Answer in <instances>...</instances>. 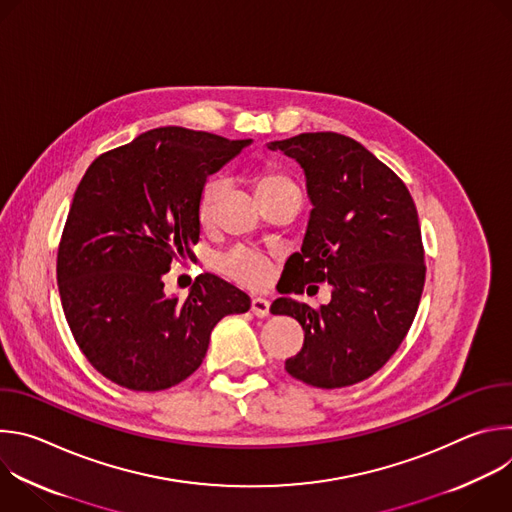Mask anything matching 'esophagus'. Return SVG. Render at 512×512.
<instances>
[{
  "label": "esophagus",
  "instance_id": "esophagus-1",
  "mask_svg": "<svg viewBox=\"0 0 512 512\" xmlns=\"http://www.w3.org/2000/svg\"><path fill=\"white\" fill-rule=\"evenodd\" d=\"M251 312L259 318H265L269 316V302L265 298H253L251 300Z\"/></svg>",
  "mask_w": 512,
  "mask_h": 512
}]
</instances>
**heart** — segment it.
<instances>
[{
    "label": "heart",
    "instance_id": "heart-1",
    "mask_svg": "<svg viewBox=\"0 0 512 512\" xmlns=\"http://www.w3.org/2000/svg\"><path fill=\"white\" fill-rule=\"evenodd\" d=\"M285 188H296V184L279 172H265L257 178L259 198L265 194L277 192V190H285ZM223 190H225L223 178H210L204 184V188L198 196V221L202 225H208L212 221L216 204L223 196ZM218 269H221L227 277H231L239 283H245V285H263V283H267V279L271 275L269 259L257 251L243 249V247L233 249L218 259Z\"/></svg>",
    "mask_w": 512,
    "mask_h": 512
}]
</instances>
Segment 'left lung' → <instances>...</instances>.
Returning <instances> with one entry per match:
<instances>
[{
  "instance_id": "left-lung-1",
  "label": "left lung",
  "mask_w": 512,
  "mask_h": 512,
  "mask_svg": "<svg viewBox=\"0 0 512 512\" xmlns=\"http://www.w3.org/2000/svg\"><path fill=\"white\" fill-rule=\"evenodd\" d=\"M267 148L304 168L314 206L302 251L285 263L281 294L332 285L320 310L291 298L271 304V314L304 328V346L285 360V371L320 389L360 383L395 354L419 308L425 263L415 202L403 180L352 137L300 133Z\"/></svg>"
}]
</instances>
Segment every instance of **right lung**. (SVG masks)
<instances>
[{
    "label": "right lung",
    "instance_id": "right-lung-1",
    "mask_svg": "<svg viewBox=\"0 0 512 512\" xmlns=\"http://www.w3.org/2000/svg\"><path fill=\"white\" fill-rule=\"evenodd\" d=\"M251 139L158 127L101 154L85 172L62 231L56 281L68 328L93 367L131 391L188 379L210 332L251 300L212 273L186 300L164 294V273L192 259L206 178Z\"/></svg>",
    "mask_w": 512,
    "mask_h": 512
}]
</instances>
